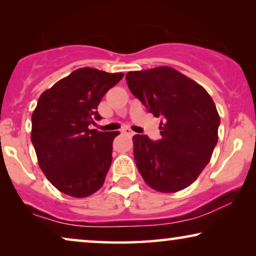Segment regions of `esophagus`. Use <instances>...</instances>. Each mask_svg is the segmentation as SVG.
<instances>
[{"label":"esophagus","instance_id":"obj_1","mask_svg":"<svg viewBox=\"0 0 256 256\" xmlns=\"http://www.w3.org/2000/svg\"><path fill=\"white\" fill-rule=\"evenodd\" d=\"M121 132H122V134L128 135V136H132V135H134V132H132V130H130V129H129L128 127L122 128V129H121Z\"/></svg>","mask_w":256,"mask_h":256}]
</instances>
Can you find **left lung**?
<instances>
[{"instance_id": "1", "label": "left lung", "mask_w": 256, "mask_h": 256, "mask_svg": "<svg viewBox=\"0 0 256 256\" xmlns=\"http://www.w3.org/2000/svg\"><path fill=\"white\" fill-rule=\"evenodd\" d=\"M129 90L154 116L162 118V138L134 135V157L154 190L174 194L188 188L208 166L218 142L220 116L212 98L194 80L169 66L126 74Z\"/></svg>"}]
</instances>
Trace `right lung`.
Returning <instances> with one entry per match:
<instances>
[{
  "label": "right lung",
  "instance_id": "right-lung-1",
  "mask_svg": "<svg viewBox=\"0 0 256 256\" xmlns=\"http://www.w3.org/2000/svg\"><path fill=\"white\" fill-rule=\"evenodd\" d=\"M124 78L84 68L44 90L31 121V142L40 170L62 194L74 198L93 194L104 185L118 132L90 129L101 99Z\"/></svg>",
  "mask_w": 256,
  "mask_h": 256
}]
</instances>
